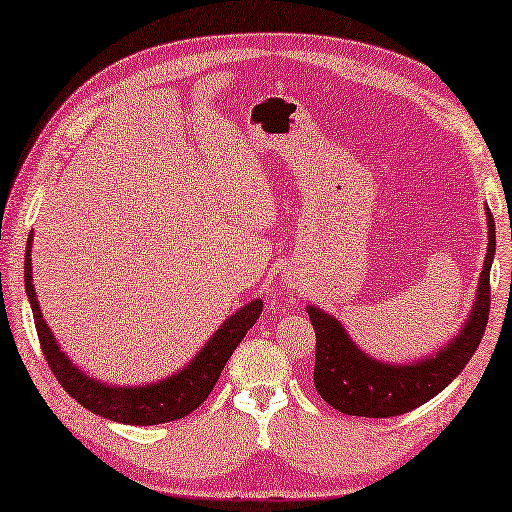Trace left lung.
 Returning a JSON list of instances; mask_svg holds the SVG:
<instances>
[{
    "instance_id": "8db88e82",
    "label": "left lung",
    "mask_w": 512,
    "mask_h": 512,
    "mask_svg": "<svg viewBox=\"0 0 512 512\" xmlns=\"http://www.w3.org/2000/svg\"><path fill=\"white\" fill-rule=\"evenodd\" d=\"M488 217V254L476 286V299L465 324L440 351L413 363H385L365 354L333 315L313 304L306 306L317 335L315 388L326 404L345 415L395 417L426 404L463 372L483 338L490 313V267L497 249L494 217Z\"/></svg>"
}]
</instances>
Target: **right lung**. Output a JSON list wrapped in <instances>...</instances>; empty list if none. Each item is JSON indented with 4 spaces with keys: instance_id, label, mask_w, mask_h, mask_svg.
<instances>
[{
    "instance_id": "right-lung-1",
    "label": "right lung",
    "mask_w": 512,
    "mask_h": 512,
    "mask_svg": "<svg viewBox=\"0 0 512 512\" xmlns=\"http://www.w3.org/2000/svg\"><path fill=\"white\" fill-rule=\"evenodd\" d=\"M31 245L33 231L27 238V254H24V288L36 322L38 340L47 358V365L52 367L58 383L63 385L67 395L79 401L83 408L92 410L106 420L133 424V426H152L165 424L172 420L190 415L192 410L204 404V399L211 395L217 379L224 370L226 360L245 338L247 331L256 324L263 313V301L251 299L240 311L226 317L220 329H217L204 347L186 367H181L165 379L142 385H111L92 379L90 374L79 370L70 358L61 351L52 329H49L43 311H40L36 288H33L31 272Z\"/></svg>"
}]
</instances>
